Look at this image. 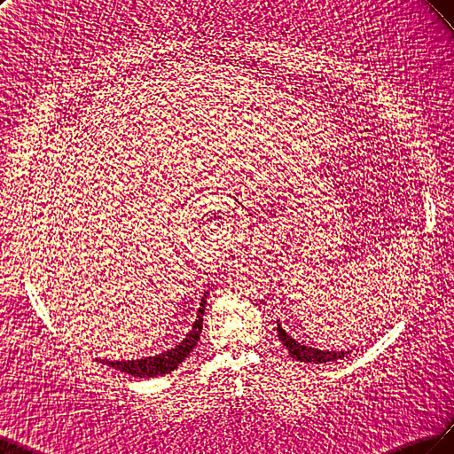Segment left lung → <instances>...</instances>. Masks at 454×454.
<instances>
[{
	"instance_id": "8db88e82",
	"label": "left lung",
	"mask_w": 454,
	"mask_h": 454,
	"mask_svg": "<svg viewBox=\"0 0 454 454\" xmlns=\"http://www.w3.org/2000/svg\"><path fill=\"white\" fill-rule=\"evenodd\" d=\"M278 335H279V340L285 344V348L288 350L290 357L301 361V364H317V365L328 364V361H337L352 354V350L337 352V350H318L313 347H307V344L298 342L293 335H288L279 322H278Z\"/></svg>"
}]
</instances>
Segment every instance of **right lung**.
<instances>
[{"label": "right lung", "mask_w": 454, "mask_h": 454, "mask_svg": "<svg viewBox=\"0 0 454 454\" xmlns=\"http://www.w3.org/2000/svg\"><path fill=\"white\" fill-rule=\"evenodd\" d=\"M207 294L199 301V309H197V317L195 322L192 325V330L186 333V337L180 340L178 344H175L173 348L156 354V356H149V357H141V359H122V361H107L102 359V364L110 365L121 372L132 374L136 378H153V376H164L171 371H175L183 361L188 357V354L193 350V347L199 340V335H201L203 330V315H205V305H207Z\"/></svg>", "instance_id": "add662e5"}]
</instances>
